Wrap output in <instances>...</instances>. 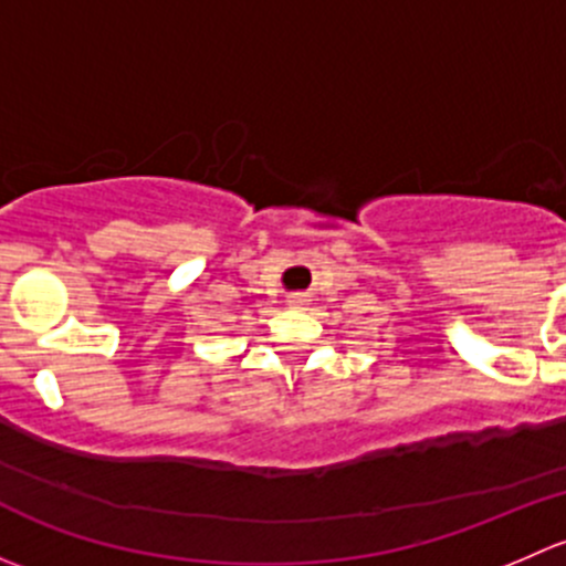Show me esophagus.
Here are the masks:
<instances>
[{"label": "esophagus", "mask_w": 566, "mask_h": 566, "mask_svg": "<svg viewBox=\"0 0 566 566\" xmlns=\"http://www.w3.org/2000/svg\"><path fill=\"white\" fill-rule=\"evenodd\" d=\"M306 304H310V295H306V293H295V295H290V298H287L290 310H304Z\"/></svg>", "instance_id": "esophagus-1"}]
</instances>
